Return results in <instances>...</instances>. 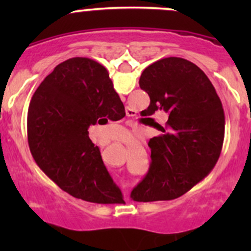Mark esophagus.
<instances>
[{
	"label": "esophagus",
	"mask_w": 251,
	"mask_h": 251,
	"mask_svg": "<svg viewBox=\"0 0 251 251\" xmlns=\"http://www.w3.org/2000/svg\"><path fill=\"white\" fill-rule=\"evenodd\" d=\"M126 116H136V111L130 108H126Z\"/></svg>",
	"instance_id": "obj_1"
}]
</instances>
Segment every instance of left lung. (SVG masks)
I'll list each match as a JSON object with an SVG mask.
<instances>
[{
    "label": "left lung",
    "instance_id": "1",
    "mask_svg": "<svg viewBox=\"0 0 251 251\" xmlns=\"http://www.w3.org/2000/svg\"><path fill=\"white\" fill-rule=\"evenodd\" d=\"M140 87L151 98L144 116L161 110L169 119L163 135L149 141L151 168L131 198L176 199L204 179L219 160L225 138L222 103L203 70L178 57L163 58L147 67Z\"/></svg>",
    "mask_w": 251,
    "mask_h": 251
}]
</instances>
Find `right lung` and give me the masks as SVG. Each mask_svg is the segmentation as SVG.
<instances>
[{"label": "right lung", "instance_id": "right-lung-1", "mask_svg": "<svg viewBox=\"0 0 251 251\" xmlns=\"http://www.w3.org/2000/svg\"><path fill=\"white\" fill-rule=\"evenodd\" d=\"M124 116L107 69L90 58H70L47 75L30 100V151L39 168L70 196L90 203H124L100 148L88 137L91 125Z\"/></svg>", "mask_w": 251, "mask_h": 251}]
</instances>
